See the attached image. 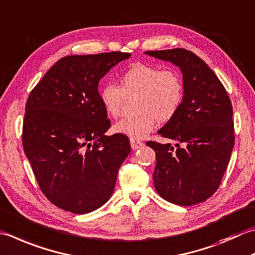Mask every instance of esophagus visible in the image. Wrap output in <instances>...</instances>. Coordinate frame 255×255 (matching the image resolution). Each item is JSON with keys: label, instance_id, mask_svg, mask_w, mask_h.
<instances>
[{"label": "esophagus", "instance_id": "esophagus-1", "mask_svg": "<svg viewBox=\"0 0 255 255\" xmlns=\"http://www.w3.org/2000/svg\"><path fill=\"white\" fill-rule=\"evenodd\" d=\"M130 144L133 150H136V149H139L143 146V142L138 140V139H130Z\"/></svg>", "mask_w": 255, "mask_h": 255}]
</instances>
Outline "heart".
<instances>
[{"mask_svg":"<svg viewBox=\"0 0 255 255\" xmlns=\"http://www.w3.org/2000/svg\"><path fill=\"white\" fill-rule=\"evenodd\" d=\"M133 99V115L113 126L114 132L140 139L151 132L158 121L167 123L180 111L184 85L180 73L172 67L134 63L119 77V85L107 83L99 89V99L111 117L121 115L127 98Z\"/></svg>","mask_w":255,"mask_h":255,"instance_id":"b5f03b06","label":"heart"}]
</instances>
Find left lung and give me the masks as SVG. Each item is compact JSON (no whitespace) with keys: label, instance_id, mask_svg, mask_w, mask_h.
<instances>
[{"label":"left lung","instance_id":"left-lung-1","mask_svg":"<svg viewBox=\"0 0 255 255\" xmlns=\"http://www.w3.org/2000/svg\"><path fill=\"white\" fill-rule=\"evenodd\" d=\"M146 54L180 67L184 97L180 111L158 131L183 142L147 141L156 152L153 183L164 200L179 206L206 201L218 190L234 146L232 104L226 88L200 57L184 48Z\"/></svg>","mask_w":255,"mask_h":255}]
</instances>
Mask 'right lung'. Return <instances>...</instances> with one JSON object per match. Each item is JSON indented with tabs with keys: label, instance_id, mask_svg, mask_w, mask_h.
<instances>
[{
	"label": "right lung",
	"instance_id": "add662e5",
	"mask_svg": "<svg viewBox=\"0 0 255 255\" xmlns=\"http://www.w3.org/2000/svg\"><path fill=\"white\" fill-rule=\"evenodd\" d=\"M130 56L109 52L59 59L29 93L22 142L41 191L55 206L84 214L106 203L130 152L127 136L111 127L98 83Z\"/></svg>",
	"mask_w": 255,
	"mask_h": 255
}]
</instances>
